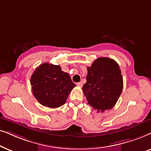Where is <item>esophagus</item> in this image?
Returning a JSON list of instances; mask_svg holds the SVG:
<instances>
[{
	"label": "esophagus",
	"mask_w": 151,
	"mask_h": 151,
	"mask_svg": "<svg viewBox=\"0 0 151 151\" xmlns=\"http://www.w3.org/2000/svg\"><path fill=\"white\" fill-rule=\"evenodd\" d=\"M77 85L78 86H79V87H82V86H83V84H82L81 82H78V83H77Z\"/></svg>",
	"instance_id": "34e87169"
}]
</instances>
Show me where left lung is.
Instances as JSON below:
<instances>
[{
    "label": "left lung",
    "instance_id": "obj_1",
    "mask_svg": "<svg viewBox=\"0 0 151 151\" xmlns=\"http://www.w3.org/2000/svg\"><path fill=\"white\" fill-rule=\"evenodd\" d=\"M83 89L88 104L97 112L114 107L123 88V77L117 63L107 57H99L88 68Z\"/></svg>",
    "mask_w": 151,
    "mask_h": 151
}]
</instances>
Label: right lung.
Masks as SVG:
<instances>
[{
    "label": "right lung",
    "mask_w": 151,
    "mask_h": 151,
    "mask_svg": "<svg viewBox=\"0 0 151 151\" xmlns=\"http://www.w3.org/2000/svg\"><path fill=\"white\" fill-rule=\"evenodd\" d=\"M30 83L34 96L41 105L55 108L65 103L70 92L75 87L67 72L60 65L44 63L36 68Z\"/></svg>",
    "instance_id": "add662e5"
}]
</instances>
